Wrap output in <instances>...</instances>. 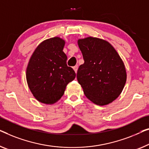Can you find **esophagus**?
<instances>
[{
	"label": "esophagus",
	"mask_w": 149,
	"mask_h": 149,
	"mask_svg": "<svg viewBox=\"0 0 149 149\" xmlns=\"http://www.w3.org/2000/svg\"><path fill=\"white\" fill-rule=\"evenodd\" d=\"M73 68H74V70L75 71V74H77V68H77V65H75V66H74V67Z\"/></svg>",
	"instance_id": "34e87169"
}]
</instances>
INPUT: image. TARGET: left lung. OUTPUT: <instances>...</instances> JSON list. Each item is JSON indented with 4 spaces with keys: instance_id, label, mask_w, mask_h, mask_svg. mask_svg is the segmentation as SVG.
<instances>
[{
    "instance_id": "8db88e82",
    "label": "left lung",
    "mask_w": 149,
    "mask_h": 149,
    "mask_svg": "<svg viewBox=\"0 0 149 149\" xmlns=\"http://www.w3.org/2000/svg\"><path fill=\"white\" fill-rule=\"evenodd\" d=\"M84 64L77 79L86 96L93 103L104 106L121 94L126 81L124 64L118 53L105 40L88 37L78 39Z\"/></svg>"
}]
</instances>
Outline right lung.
Instances as JSON below:
<instances>
[{
  "label": "right lung",
  "instance_id": "1",
  "mask_svg": "<svg viewBox=\"0 0 149 149\" xmlns=\"http://www.w3.org/2000/svg\"><path fill=\"white\" fill-rule=\"evenodd\" d=\"M65 41L55 37L41 42L31 57L26 71L29 88L40 102L53 104L61 98L75 73L67 65Z\"/></svg>",
  "mask_w": 149,
  "mask_h": 149
}]
</instances>
